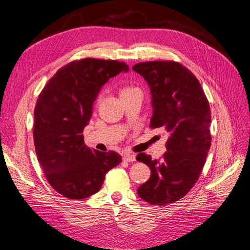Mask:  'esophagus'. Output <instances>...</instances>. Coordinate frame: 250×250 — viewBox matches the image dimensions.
<instances>
[{
	"label": "esophagus",
	"mask_w": 250,
	"mask_h": 250,
	"mask_svg": "<svg viewBox=\"0 0 250 250\" xmlns=\"http://www.w3.org/2000/svg\"><path fill=\"white\" fill-rule=\"evenodd\" d=\"M124 159L128 162H134L136 160V156L134 153H125Z\"/></svg>",
	"instance_id": "1"
}]
</instances>
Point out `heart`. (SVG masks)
<instances>
[{
	"mask_svg": "<svg viewBox=\"0 0 250 250\" xmlns=\"http://www.w3.org/2000/svg\"><path fill=\"white\" fill-rule=\"evenodd\" d=\"M135 92H141L140 89L137 88L136 86H133V84H130V83L121 84L120 88H119V94H120L121 98L128 97V95H131V94H133Z\"/></svg>",
	"mask_w": 250,
	"mask_h": 250,
	"instance_id": "heart-1",
	"label": "heart"
}]
</instances>
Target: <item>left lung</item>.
<instances>
[{
  "label": "left lung",
  "instance_id": "1",
  "mask_svg": "<svg viewBox=\"0 0 250 250\" xmlns=\"http://www.w3.org/2000/svg\"><path fill=\"white\" fill-rule=\"evenodd\" d=\"M132 68L150 87V128L168 133L161 160L137 155L151 171L137 193L152 205H168L189 192L203 169L211 144L209 103L198 78L178 62H141Z\"/></svg>",
  "mask_w": 250,
  "mask_h": 250
}]
</instances>
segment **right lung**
I'll use <instances>...</instances> for the list:
<instances>
[{"mask_svg":"<svg viewBox=\"0 0 250 250\" xmlns=\"http://www.w3.org/2000/svg\"><path fill=\"white\" fill-rule=\"evenodd\" d=\"M128 71L129 65L117 60L72 61L58 70L37 98L33 125L37 160L49 185L67 199L97 193L106 173L122 161L116 151L90 149L83 132L103 84Z\"/></svg>","mask_w":250,"mask_h":250,"instance_id":"obj_1","label":"right lung"}]
</instances>
